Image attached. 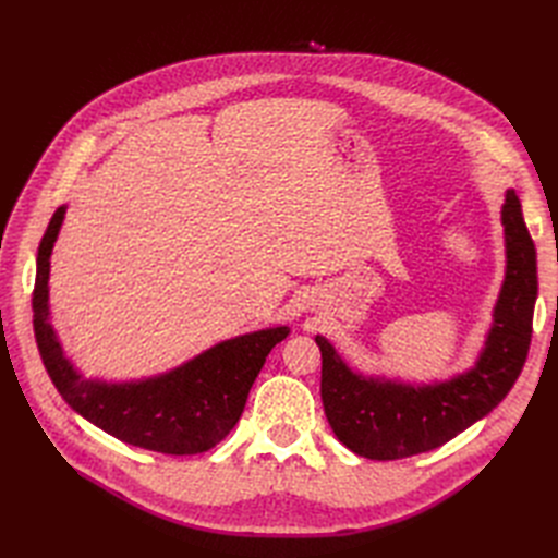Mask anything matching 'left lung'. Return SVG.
I'll return each mask as SVG.
<instances>
[{"label":"left lung","instance_id":"left-lung-1","mask_svg":"<svg viewBox=\"0 0 558 558\" xmlns=\"http://www.w3.org/2000/svg\"><path fill=\"white\" fill-rule=\"evenodd\" d=\"M505 275L484 347L463 373L435 381H404L353 369L324 335L320 400L328 424L344 447L373 461L408 459L442 447L502 402L529 356L537 298L535 244L514 191L500 209Z\"/></svg>","mask_w":558,"mask_h":558}]
</instances>
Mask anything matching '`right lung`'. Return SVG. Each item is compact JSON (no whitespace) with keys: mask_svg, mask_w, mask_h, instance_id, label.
Listing matches in <instances>:
<instances>
[{"mask_svg":"<svg viewBox=\"0 0 558 558\" xmlns=\"http://www.w3.org/2000/svg\"><path fill=\"white\" fill-rule=\"evenodd\" d=\"M62 205L46 228L37 253L35 337L58 393L93 426L132 447L172 456L216 447L238 424L267 353L289 337V326L260 328L216 342L197 356L142 379L86 377L64 351L50 324V256L64 223Z\"/></svg>","mask_w":558,"mask_h":558,"instance_id":"1","label":"right lung"}]
</instances>
